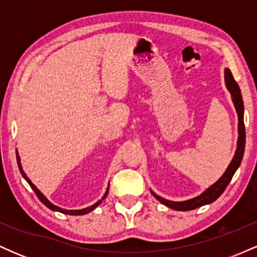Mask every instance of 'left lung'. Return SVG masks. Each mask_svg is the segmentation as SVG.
I'll return each mask as SVG.
<instances>
[{"label": "left lung", "mask_w": 257, "mask_h": 257, "mask_svg": "<svg viewBox=\"0 0 257 257\" xmlns=\"http://www.w3.org/2000/svg\"><path fill=\"white\" fill-rule=\"evenodd\" d=\"M225 83L227 89L229 90L232 95V101L234 104L235 111L238 114V143H237V150H235L233 159L229 163V166L227 167L226 172L223 173V175L215 182L214 185H211L208 190H205L202 194H199L198 197H194L192 199L184 200V202H173V200H168L162 198L156 194L155 192L151 193L157 198L162 204L167 205L168 208H172L174 210L179 211H187V210H193V209L199 208L205 204H210L216 200L221 194L223 193V191L226 190V187L228 186L229 182L234 175L235 170L238 169L241 163V159H243L244 155V149H245V125H244V105H243V99H241V94L239 85L233 78L232 72L228 69L225 70Z\"/></svg>", "instance_id": "8db88e82"}]
</instances>
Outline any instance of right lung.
<instances>
[{
  "mask_svg": "<svg viewBox=\"0 0 257 257\" xmlns=\"http://www.w3.org/2000/svg\"><path fill=\"white\" fill-rule=\"evenodd\" d=\"M17 161H18V167H19V170H20V173H22L23 178H24V179L26 180V181H28V184L30 185V187L32 188V190H34V192L36 193V196L38 197V199H40L41 202H42L43 204L47 206V208H49V209H51V210L59 211V213L67 214V215H84V214H88V213H89V211L94 210V209H95L96 206H98L99 204H101V202H102V200H104V199L106 198V196H107V193H108V188H107V190H106L105 194H104V197H102V198H101V200H99V202H96L95 204H93V205L88 206V208H84V209H79V210H66V209H61V208H59V206H57V205L52 204V203L49 202V200L47 199L46 197H44L42 193H41V191L38 190V188L36 187V186H35L34 184H32V182L30 181V179H29L28 176H26V174L24 173V170H23V168H22V163H20V157H19V155H18V152H17Z\"/></svg>",
  "mask_w": 257,
  "mask_h": 257,
  "instance_id": "right-lung-1",
  "label": "right lung"
}]
</instances>
